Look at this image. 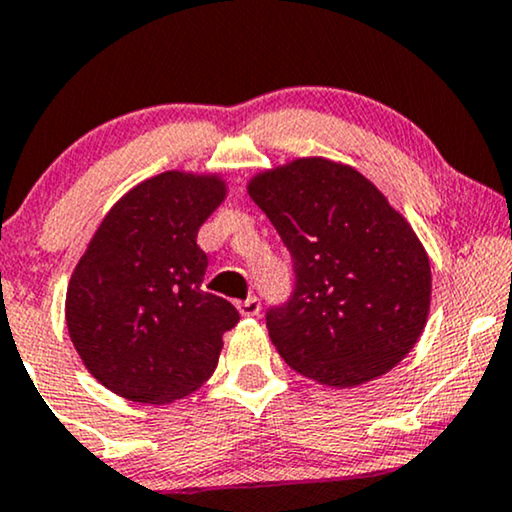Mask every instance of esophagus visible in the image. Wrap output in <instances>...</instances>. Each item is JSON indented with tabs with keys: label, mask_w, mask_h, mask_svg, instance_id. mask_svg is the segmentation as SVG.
Returning <instances> with one entry per match:
<instances>
[{
	"label": "esophagus",
	"mask_w": 512,
	"mask_h": 512,
	"mask_svg": "<svg viewBox=\"0 0 512 512\" xmlns=\"http://www.w3.org/2000/svg\"><path fill=\"white\" fill-rule=\"evenodd\" d=\"M236 307H238V312H241V316H257V314H260L262 304H260V300H257V297H248V300L238 302Z\"/></svg>",
	"instance_id": "obj_1"
}]
</instances>
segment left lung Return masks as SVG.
<instances>
[{"mask_svg":"<svg viewBox=\"0 0 512 512\" xmlns=\"http://www.w3.org/2000/svg\"><path fill=\"white\" fill-rule=\"evenodd\" d=\"M248 193L295 262L293 300L267 314L283 361L340 390L392 371L432 300L430 257L404 215L359 170L321 155L257 172Z\"/></svg>","mask_w":512,"mask_h":512,"instance_id":"8db88e82","label":"left lung"}]
</instances>
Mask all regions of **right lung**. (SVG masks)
<instances>
[{"label": "right lung", "mask_w": 512, "mask_h": 512, "mask_svg": "<svg viewBox=\"0 0 512 512\" xmlns=\"http://www.w3.org/2000/svg\"><path fill=\"white\" fill-rule=\"evenodd\" d=\"M217 172H160L108 210L66 293L70 340L99 383L139 404H172L215 373L231 302L205 293L198 229L226 200Z\"/></svg>", "instance_id": "add662e5"}]
</instances>
